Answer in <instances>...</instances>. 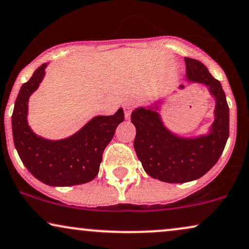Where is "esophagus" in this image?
Masks as SVG:
<instances>
[{
  "label": "esophagus",
  "mask_w": 249,
  "mask_h": 249,
  "mask_svg": "<svg viewBox=\"0 0 249 249\" xmlns=\"http://www.w3.org/2000/svg\"><path fill=\"white\" fill-rule=\"evenodd\" d=\"M132 109H133V103L128 102V103H126V105L124 106L125 118H126V119H130V117H131V112H132Z\"/></svg>",
  "instance_id": "esophagus-1"
}]
</instances>
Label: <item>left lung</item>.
<instances>
[{"label":"left lung","instance_id":"obj_1","mask_svg":"<svg viewBox=\"0 0 249 249\" xmlns=\"http://www.w3.org/2000/svg\"><path fill=\"white\" fill-rule=\"evenodd\" d=\"M185 62L187 79L207 85L216 99V117L209 135L195 139L176 137L152 109L139 108L131 115L137 128L134 149L144 171L154 179L172 184L206 175L222 155L230 133L229 106L221 83L197 59L185 57Z\"/></svg>","mask_w":249,"mask_h":249}]
</instances>
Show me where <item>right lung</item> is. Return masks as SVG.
<instances>
[{
  "instance_id": "1",
  "label": "right lung",
  "mask_w": 249,
  "mask_h": 249,
  "mask_svg": "<svg viewBox=\"0 0 249 249\" xmlns=\"http://www.w3.org/2000/svg\"><path fill=\"white\" fill-rule=\"evenodd\" d=\"M46 64L34 71L23 84L12 112V135L15 147L28 171L49 186H73L93 180L99 174L106 147L111 141L124 111L115 115L96 116L81 130L59 141L42 139L27 124L28 97L45 77Z\"/></svg>"
}]
</instances>
